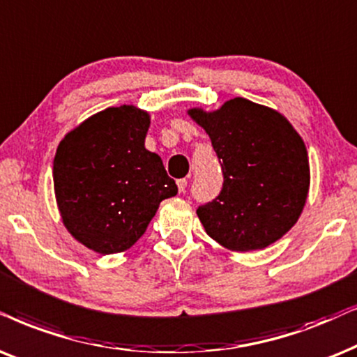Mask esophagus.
Returning a JSON list of instances; mask_svg holds the SVG:
<instances>
[{
    "label": "esophagus",
    "instance_id": "1",
    "mask_svg": "<svg viewBox=\"0 0 357 357\" xmlns=\"http://www.w3.org/2000/svg\"><path fill=\"white\" fill-rule=\"evenodd\" d=\"M187 178H180V180H177V187H178V192L182 193V192H185V188H187Z\"/></svg>",
    "mask_w": 357,
    "mask_h": 357
}]
</instances>
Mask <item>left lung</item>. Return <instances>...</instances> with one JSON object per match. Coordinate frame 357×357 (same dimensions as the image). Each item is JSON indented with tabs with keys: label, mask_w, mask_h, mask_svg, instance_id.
I'll list each match as a JSON object with an SVG mask.
<instances>
[{
	"label": "left lung",
	"mask_w": 357,
	"mask_h": 357,
	"mask_svg": "<svg viewBox=\"0 0 357 357\" xmlns=\"http://www.w3.org/2000/svg\"><path fill=\"white\" fill-rule=\"evenodd\" d=\"M223 169V188L198 206L206 234L231 251L264 249L297 223L310 188L308 152L289 119L269 106L233 98L215 111L190 108Z\"/></svg>",
	"instance_id": "8db88e82"
}]
</instances>
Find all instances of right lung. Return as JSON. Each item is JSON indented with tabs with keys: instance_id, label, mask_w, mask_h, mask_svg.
Returning a JSON list of instances; mask_svg holds the SVG:
<instances>
[{
	"instance_id": "1",
	"label": "right lung",
	"mask_w": 357,
	"mask_h": 357,
	"mask_svg": "<svg viewBox=\"0 0 357 357\" xmlns=\"http://www.w3.org/2000/svg\"><path fill=\"white\" fill-rule=\"evenodd\" d=\"M149 113L106 108L73 128L54 157L55 200L68 233L98 254L124 252L157 208L177 195L162 159L144 146Z\"/></svg>"
}]
</instances>
